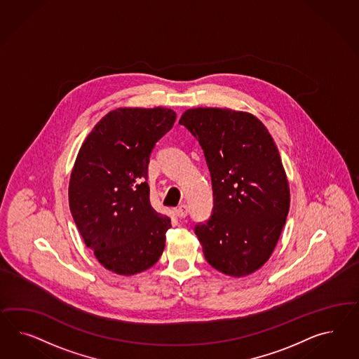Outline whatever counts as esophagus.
<instances>
[{"mask_svg":"<svg viewBox=\"0 0 359 359\" xmlns=\"http://www.w3.org/2000/svg\"><path fill=\"white\" fill-rule=\"evenodd\" d=\"M176 215H177V217L184 218L188 215V207L183 204V205L176 208Z\"/></svg>","mask_w":359,"mask_h":359,"instance_id":"esophagus-1","label":"esophagus"}]
</instances>
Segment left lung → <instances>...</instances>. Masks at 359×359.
I'll use <instances>...</instances> for the list:
<instances>
[{"instance_id": "8db88e82", "label": "left lung", "mask_w": 359, "mask_h": 359, "mask_svg": "<svg viewBox=\"0 0 359 359\" xmlns=\"http://www.w3.org/2000/svg\"><path fill=\"white\" fill-rule=\"evenodd\" d=\"M204 150L213 210L195 233L208 263L241 278L275 249L290 210V185L271 134L255 116L231 109H188L179 121Z\"/></svg>"}]
</instances>
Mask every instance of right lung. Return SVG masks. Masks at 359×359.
Instances as JSON below:
<instances>
[{"label": "right lung", "instance_id": "right-lung-1", "mask_svg": "<svg viewBox=\"0 0 359 359\" xmlns=\"http://www.w3.org/2000/svg\"><path fill=\"white\" fill-rule=\"evenodd\" d=\"M176 113L167 108H118L98 121L81 144L68 200L87 248L109 271L134 275L163 254L171 219L150 204V154Z\"/></svg>", "mask_w": 359, "mask_h": 359}]
</instances>
